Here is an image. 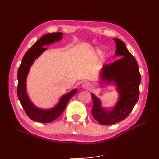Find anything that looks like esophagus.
Masks as SVG:
<instances>
[{"label": "esophagus", "mask_w": 159, "mask_h": 159, "mask_svg": "<svg viewBox=\"0 0 159 159\" xmlns=\"http://www.w3.org/2000/svg\"><path fill=\"white\" fill-rule=\"evenodd\" d=\"M90 86H91L90 83H88V82H85V83H84L83 84V85H82L83 88L85 89H89V87H90Z\"/></svg>", "instance_id": "1"}]
</instances>
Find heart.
Listing matches in <instances>:
<instances>
[{
    "mask_svg": "<svg viewBox=\"0 0 159 159\" xmlns=\"http://www.w3.org/2000/svg\"><path fill=\"white\" fill-rule=\"evenodd\" d=\"M98 52H100V51H98Z\"/></svg>",
    "mask_w": 159,
    "mask_h": 159,
    "instance_id": "obj_1",
    "label": "heart"
}]
</instances>
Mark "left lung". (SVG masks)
Segmentation results:
<instances>
[{"mask_svg":"<svg viewBox=\"0 0 159 159\" xmlns=\"http://www.w3.org/2000/svg\"><path fill=\"white\" fill-rule=\"evenodd\" d=\"M116 44L115 55L121 58L111 64H105L100 71L101 82L114 84L119 93V99L112 109L101 106L100 100L92 93V113L102 125H111L124 120L133 110L139 97L141 74L135 58L128 51L125 43L113 38Z\"/></svg>","mask_w":159,"mask_h":159,"instance_id":"1","label":"left lung"}]
</instances>
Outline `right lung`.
I'll return each instance as SVG.
<instances>
[{
  "label": "right lung",
  "mask_w": 159,
  "mask_h": 159,
  "mask_svg": "<svg viewBox=\"0 0 159 159\" xmlns=\"http://www.w3.org/2000/svg\"><path fill=\"white\" fill-rule=\"evenodd\" d=\"M62 35L63 33H51L40 38L24 55L18 70L17 94L18 99L27 116L31 120L38 122L49 123L56 120L63 113L69 100L77 92V89H74L62 96L58 104L50 109H42L35 107L30 100L26 93V77L33 62L47 49L43 46L62 39Z\"/></svg>",
  "instance_id": "add662e5"
}]
</instances>
